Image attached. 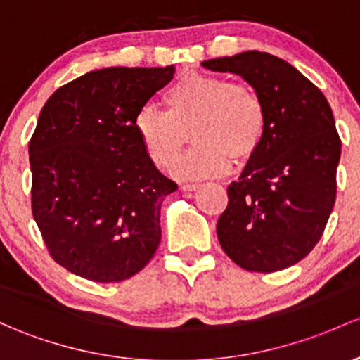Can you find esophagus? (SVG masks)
Instances as JSON below:
<instances>
[{
	"instance_id": "1",
	"label": "esophagus",
	"mask_w": 360,
	"mask_h": 360,
	"mask_svg": "<svg viewBox=\"0 0 360 360\" xmlns=\"http://www.w3.org/2000/svg\"><path fill=\"white\" fill-rule=\"evenodd\" d=\"M180 188L185 192H191V191H195V188H199V185L197 184H181Z\"/></svg>"
}]
</instances>
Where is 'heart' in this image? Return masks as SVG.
<instances>
[{
  "label": "heart",
  "instance_id": "b5f03b06",
  "mask_svg": "<svg viewBox=\"0 0 360 360\" xmlns=\"http://www.w3.org/2000/svg\"><path fill=\"white\" fill-rule=\"evenodd\" d=\"M166 111L142 108L134 129L149 160L169 168L191 130L194 148L173 166L179 179L195 180L228 172L231 160L247 163L261 148L268 111L256 89L225 77L187 73L165 94Z\"/></svg>",
  "mask_w": 360,
  "mask_h": 360
}]
</instances>
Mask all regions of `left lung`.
Here are the masks:
<instances>
[{
  "mask_svg": "<svg viewBox=\"0 0 360 360\" xmlns=\"http://www.w3.org/2000/svg\"><path fill=\"white\" fill-rule=\"evenodd\" d=\"M240 75L262 98L268 129L261 148L228 187L216 233L247 271L290 268L319 242L335 206L342 141L323 92L281 58L245 51L202 61Z\"/></svg>",
  "mask_w": 360,
  "mask_h": 360,
  "instance_id": "left-lung-1",
  "label": "left lung"
}]
</instances>
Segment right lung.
<instances>
[{"label": "right lung", "instance_id": "right-lung-1", "mask_svg": "<svg viewBox=\"0 0 360 360\" xmlns=\"http://www.w3.org/2000/svg\"><path fill=\"white\" fill-rule=\"evenodd\" d=\"M175 67H111L56 89L29 142L32 216L49 254L98 283L141 271L161 240L160 210L179 185L146 154L134 120Z\"/></svg>", "mask_w": 360, "mask_h": 360}]
</instances>
